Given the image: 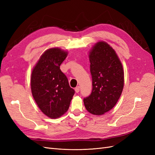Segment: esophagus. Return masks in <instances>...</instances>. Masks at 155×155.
I'll list each match as a JSON object with an SVG mask.
<instances>
[{"instance_id":"esophagus-1","label":"esophagus","mask_w":155,"mask_h":155,"mask_svg":"<svg viewBox=\"0 0 155 155\" xmlns=\"http://www.w3.org/2000/svg\"><path fill=\"white\" fill-rule=\"evenodd\" d=\"M79 89H80V87H79V86L76 87V88H75V91H76V93H78L79 92Z\"/></svg>"}]
</instances>
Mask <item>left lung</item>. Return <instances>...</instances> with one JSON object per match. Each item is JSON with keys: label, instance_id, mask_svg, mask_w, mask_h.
<instances>
[{"label": "left lung", "instance_id": "obj_1", "mask_svg": "<svg viewBox=\"0 0 155 155\" xmlns=\"http://www.w3.org/2000/svg\"><path fill=\"white\" fill-rule=\"evenodd\" d=\"M92 91L83 100L86 109L102 115L113 108L122 92L124 73L116 51L104 41L97 43L88 55Z\"/></svg>", "mask_w": 155, "mask_h": 155}]
</instances>
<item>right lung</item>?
Returning a JSON list of instances; mask_svg holds the SVG:
<instances>
[{"label": "right lung", "mask_w": 155, "mask_h": 155, "mask_svg": "<svg viewBox=\"0 0 155 155\" xmlns=\"http://www.w3.org/2000/svg\"><path fill=\"white\" fill-rule=\"evenodd\" d=\"M67 54L59 48L46 50L31 72L32 96L40 110L50 118H58L68 110L75 93L60 69Z\"/></svg>", "instance_id": "add662e5"}]
</instances>
